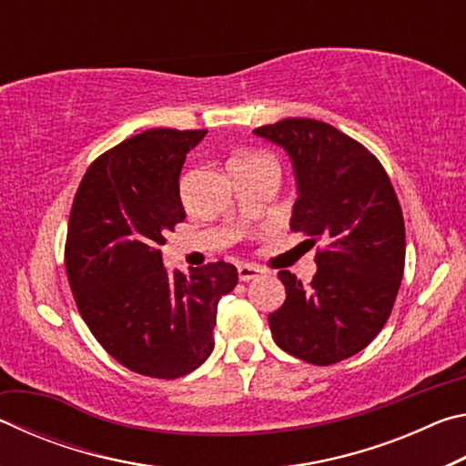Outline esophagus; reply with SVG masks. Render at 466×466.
I'll list each match as a JSON object with an SVG mask.
<instances>
[{
    "label": "esophagus",
    "instance_id": "obj_1",
    "mask_svg": "<svg viewBox=\"0 0 466 466\" xmlns=\"http://www.w3.org/2000/svg\"><path fill=\"white\" fill-rule=\"evenodd\" d=\"M258 273H263V271L258 269V267H255V265H240V267H238V278H240V281L255 279V278H258Z\"/></svg>",
    "mask_w": 466,
    "mask_h": 466
}]
</instances>
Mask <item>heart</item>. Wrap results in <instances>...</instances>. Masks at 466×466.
<instances>
[{
  "mask_svg": "<svg viewBox=\"0 0 466 466\" xmlns=\"http://www.w3.org/2000/svg\"><path fill=\"white\" fill-rule=\"evenodd\" d=\"M244 160H265V157H261V156H248V157H244Z\"/></svg>",
  "mask_w": 466,
  "mask_h": 466,
  "instance_id": "1",
  "label": "heart"
}]
</instances>
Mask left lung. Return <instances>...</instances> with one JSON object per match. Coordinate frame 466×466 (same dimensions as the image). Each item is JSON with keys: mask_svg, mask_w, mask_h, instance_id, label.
Here are the masks:
<instances>
[{"mask_svg": "<svg viewBox=\"0 0 466 466\" xmlns=\"http://www.w3.org/2000/svg\"><path fill=\"white\" fill-rule=\"evenodd\" d=\"M286 149L298 199L289 228L322 242L310 288L278 278L286 302L269 314L275 343L314 366L337 364L380 333L405 269V222L382 164L330 125L283 119L252 131Z\"/></svg>", "mask_w": 466, "mask_h": 466, "instance_id": "obj_1", "label": "left lung"}]
</instances>
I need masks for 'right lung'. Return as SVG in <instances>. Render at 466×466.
Here are the masks:
<instances>
[{
	"instance_id": "right-lung-1",
	"label": "right lung",
	"mask_w": 466,
	"mask_h": 466,
	"mask_svg": "<svg viewBox=\"0 0 466 466\" xmlns=\"http://www.w3.org/2000/svg\"><path fill=\"white\" fill-rule=\"evenodd\" d=\"M205 129H149L102 154L72 205L66 271L77 310L119 364L152 378H178L214 351L218 304L238 271L218 261L168 271L167 234L185 219L178 177Z\"/></svg>"
}]
</instances>
